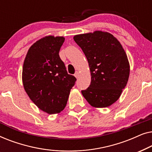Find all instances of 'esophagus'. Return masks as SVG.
Masks as SVG:
<instances>
[{
  "mask_svg": "<svg viewBox=\"0 0 152 152\" xmlns=\"http://www.w3.org/2000/svg\"><path fill=\"white\" fill-rule=\"evenodd\" d=\"M79 75H80V74H79V72H76L75 73L74 75H75V77L76 78H78V77H79Z\"/></svg>",
  "mask_w": 152,
  "mask_h": 152,
  "instance_id": "34e87169",
  "label": "esophagus"
}]
</instances>
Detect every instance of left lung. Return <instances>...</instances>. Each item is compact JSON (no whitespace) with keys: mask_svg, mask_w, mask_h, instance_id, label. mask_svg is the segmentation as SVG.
<instances>
[{"mask_svg":"<svg viewBox=\"0 0 152 152\" xmlns=\"http://www.w3.org/2000/svg\"><path fill=\"white\" fill-rule=\"evenodd\" d=\"M77 44L88 60L91 82L82 93L93 107L104 108L119 99L129 77L130 66L119 41L107 32L75 35Z\"/></svg>","mask_w":152,"mask_h":152,"instance_id":"left-lung-1","label":"left lung"}]
</instances>
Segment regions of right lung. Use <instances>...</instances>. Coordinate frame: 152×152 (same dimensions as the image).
I'll return each instance as SVG.
<instances>
[{
    "mask_svg": "<svg viewBox=\"0 0 152 152\" xmlns=\"http://www.w3.org/2000/svg\"><path fill=\"white\" fill-rule=\"evenodd\" d=\"M64 40L63 37H43L30 48L24 60L25 91L39 109L48 114L63 111L77 80L68 74L59 57Z\"/></svg>",
    "mask_w": 152,
    "mask_h": 152,
    "instance_id": "right-lung-1",
    "label": "right lung"
}]
</instances>
